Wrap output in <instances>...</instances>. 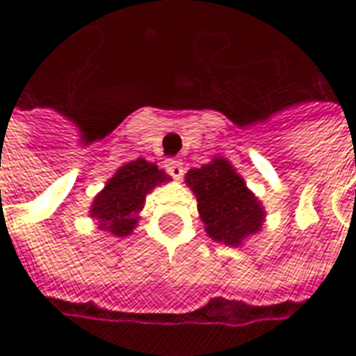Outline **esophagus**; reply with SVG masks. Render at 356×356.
Segmentation results:
<instances>
[{
    "label": "esophagus",
    "instance_id": "34e87169",
    "mask_svg": "<svg viewBox=\"0 0 356 356\" xmlns=\"http://www.w3.org/2000/svg\"><path fill=\"white\" fill-rule=\"evenodd\" d=\"M166 170H168V174L172 176V178H182L184 174V162L180 161V159H168L166 161Z\"/></svg>",
    "mask_w": 356,
    "mask_h": 356
}]
</instances>
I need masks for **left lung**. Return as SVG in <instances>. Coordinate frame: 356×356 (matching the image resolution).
<instances>
[{
  "label": "left lung",
  "mask_w": 356,
  "mask_h": 356,
  "mask_svg": "<svg viewBox=\"0 0 356 356\" xmlns=\"http://www.w3.org/2000/svg\"><path fill=\"white\" fill-rule=\"evenodd\" d=\"M186 184L197 200V213L209 239L241 247L262 229L264 206L227 159L213 156L204 166L188 170Z\"/></svg>",
  "instance_id": "1"
}]
</instances>
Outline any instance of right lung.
<instances>
[{"instance_id":"obj_1","label":"right lung","mask_w":356,"mask_h":356,"mask_svg":"<svg viewBox=\"0 0 356 356\" xmlns=\"http://www.w3.org/2000/svg\"><path fill=\"white\" fill-rule=\"evenodd\" d=\"M170 182V176L154 162L137 159L125 162L115 170L95 195L90 206V217L95 225L113 237H129L139 223L147 194L156 186Z\"/></svg>"}]
</instances>
